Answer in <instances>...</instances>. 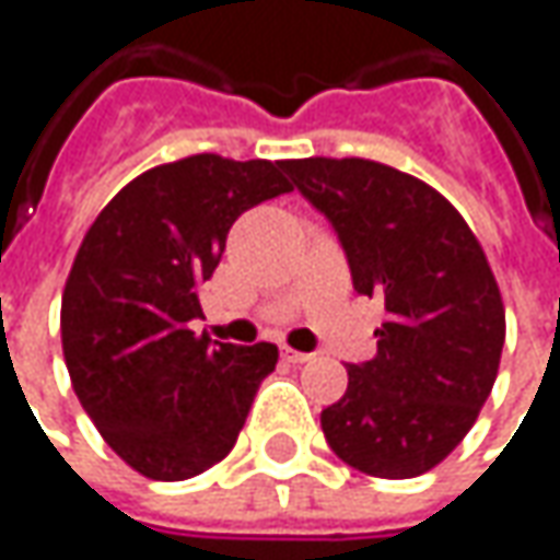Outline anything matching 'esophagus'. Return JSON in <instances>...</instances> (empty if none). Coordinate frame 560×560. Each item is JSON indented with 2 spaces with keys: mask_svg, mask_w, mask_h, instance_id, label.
<instances>
[{
  "mask_svg": "<svg viewBox=\"0 0 560 560\" xmlns=\"http://www.w3.org/2000/svg\"><path fill=\"white\" fill-rule=\"evenodd\" d=\"M283 359H287V362H293V365H305V362H312L315 355H312V352H299V350H290V347H283Z\"/></svg>",
  "mask_w": 560,
  "mask_h": 560,
  "instance_id": "34e87169",
  "label": "esophagus"
}]
</instances>
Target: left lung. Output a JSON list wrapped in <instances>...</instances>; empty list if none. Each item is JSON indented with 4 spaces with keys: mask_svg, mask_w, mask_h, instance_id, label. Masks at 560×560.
I'll return each mask as SVG.
<instances>
[{
    "mask_svg": "<svg viewBox=\"0 0 560 560\" xmlns=\"http://www.w3.org/2000/svg\"><path fill=\"white\" fill-rule=\"evenodd\" d=\"M330 220L355 293L384 302L377 355L347 365V394L322 412L330 451L377 479L444 460L486 406L504 350V302L486 252L432 185L375 160H283Z\"/></svg>",
    "mask_w": 560,
    "mask_h": 560,
    "instance_id": "left-lung-1",
    "label": "left lung"
}]
</instances>
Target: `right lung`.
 <instances>
[{
    "instance_id": "1",
    "label": "right lung",
    "mask_w": 560,
    "mask_h": 560,
    "mask_svg": "<svg viewBox=\"0 0 560 560\" xmlns=\"http://www.w3.org/2000/svg\"><path fill=\"white\" fill-rule=\"evenodd\" d=\"M287 191L283 160L185 156L131 179L74 255L62 293L71 387L148 479L183 482L223 460L277 365L273 343H213L191 322L230 226Z\"/></svg>"
}]
</instances>
